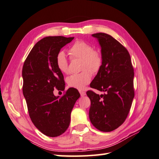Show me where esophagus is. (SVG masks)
I'll return each instance as SVG.
<instances>
[{
	"instance_id": "1",
	"label": "esophagus",
	"mask_w": 159,
	"mask_h": 159,
	"mask_svg": "<svg viewBox=\"0 0 159 159\" xmlns=\"http://www.w3.org/2000/svg\"><path fill=\"white\" fill-rule=\"evenodd\" d=\"M80 96H81V97H84L85 95L86 94L85 92H83V91H80Z\"/></svg>"
}]
</instances>
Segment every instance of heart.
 I'll list each match as a JSON object with an SVG mask.
<instances>
[{
  "mask_svg": "<svg viewBox=\"0 0 159 159\" xmlns=\"http://www.w3.org/2000/svg\"><path fill=\"white\" fill-rule=\"evenodd\" d=\"M69 53L71 59H81V70L79 74H74L67 78V84L71 88L83 89L89 84L92 79L90 72L93 74L100 70L103 63V57L99 51L94 50L91 44L84 41H76L70 48ZM56 66L64 74H68L69 61L65 53L60 51L56 58Z\"/></svg>",
  "mask_w": 159,
  "mask_h": 159,
  "instance_id": "heart-1",
  "label": "heart"
}]
</instances>
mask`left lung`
<instances>
[{"mask_svg": "<svg viewBox=\"0 0 159 159\" xmlns=\"http://www.w3.org/2000/svg\"><path fill=\"white\" fill-rule=\"evenodd\" d=\"M92 36L102 47L103 63L90 87L106 93L86 92L91 102L89 117L95 128L110 132L122 125L129 115L135 94L134 70L129 51L117 40L103 33Z\"/></svg>", "mask_w": 159, "mask_h": 159, "instance_id": "left-lung-1", "label": "left lung"}]
</instances>
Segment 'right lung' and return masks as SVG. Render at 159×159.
I'll return each instance as SVG.
<instances>
[{"label": "right lung", "mask_w": 159, "mask_h": 159, "mask_svg": "<svg viewBox=\"0 0 159 159\" xmlns=\"http://www.w3.org/2000/svg\"><path fill=\"white\" fill-rule=\"evenodd\" d=\"M74 37L49 36L37 43L22 70L23 94L30 120L42 134L57 137L70 126L71 112L80 97L78 89L69 88L61 97L54 89L65 90L64 76L56 63L57 54Z\"/></svg>", "instance_id": "1"}]
</instances>
